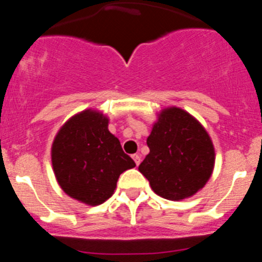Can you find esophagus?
<instances>
[{"label":"esophagus","instance_id":"1","mask_svg":"<svg viewBox=\"0 0 262 262\" xmlns=\"http://www.w3.org/2000/svg\"><path fill=\"white\" fill-rule=\"evenodd\" d=\"M133 159H134V161H135L136 165H139V164H140V161H142V157H140V155L139 154L133 155Z\"/></svg>","mask_w":262,"mask_h":262}]
</instances>
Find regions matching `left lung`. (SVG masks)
Instances as JSON below:
<instances>
[{"instance_id":"8db88e82","label":"left lung","mask_w":262,"mask_h":262,"mask_svg":"<svg viewBox=\"0 0 262 262\" xmlns=\"http://www.w3.org/2000/svg\"><path fill=\"white\" fill-rule=\"evenodd\" d=\"M149 154L139 165L157 195L181 201L194 195L214 170L215 149L205 127L187 111H160L147 139Z\"/></svg>"}]
</instances>
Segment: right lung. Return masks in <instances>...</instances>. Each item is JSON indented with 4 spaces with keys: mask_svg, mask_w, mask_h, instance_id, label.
<instances>
[{
    "mask_svg": "<svg viewBox=\"0 0 262 262\" xmlns=\"http://www.w3.org/2000/svg\"><path fill=\"white\" fill-rule=\"evenodd\" d=\"M108 118L88 110L62 124L51 148L57 184L71 198L98 206L114 194L119 176L135 166L108 131Z\"/></svg>",
    "mask_w": 262,
    "mask_h": 262,
    "instance_id": "obj_1",
    "label": "right lung"
}]
</instances>
